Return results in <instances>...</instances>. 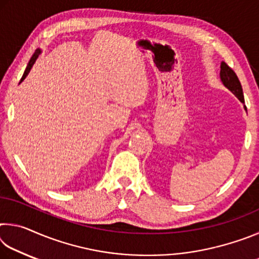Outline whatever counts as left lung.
Here are the masks:
<instances>
[{
    "label": "left lung",
    "mask_w": 259,
    "mask_h": 259,
    "mask_svg": "<svg viewBox=\"0 0 259 259\" xmlns=\"http://www.w3.org/2000/svg\"><path fill=\"white\" fill-rule=\"evenodd\" d=\"M221 78L227 89H230L232 93H233L236 97L243 103L244 100L243 91H242V87H241L239 78L236 76V74L233 69H232L226 63H224V61H223L221 65Z\"/></svg>",
    "instance_id": "left-lung-1"
}]
</instances>
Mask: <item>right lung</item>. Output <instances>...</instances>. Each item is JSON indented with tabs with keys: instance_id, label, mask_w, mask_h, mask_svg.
Listing matches in <instances>:
<instances>
[{
	"instance_id": "1",
	"label": "right lung",
	"mask_w": 259,
	"mask_h": 259,
	"mask_svg": "<svg viewBox=\"0 0 259 259\" xmlns=\"http://www.w3.org/2000/svg\"><path fill=\"white\" fill-rule=\"evenodd\" d=\"M40 52H41V50H35V52L33 54V56H32V58H30V60H29V63L27 64V67H26V69H25V72H24V75H23V77H21V80H20V82L21 81H24V78L27 76V74L29 73V71H30V68H32V66L34 65V63H35V60H36V58L38 57V55H40Z\"/></svg>"
}]
</instances>
